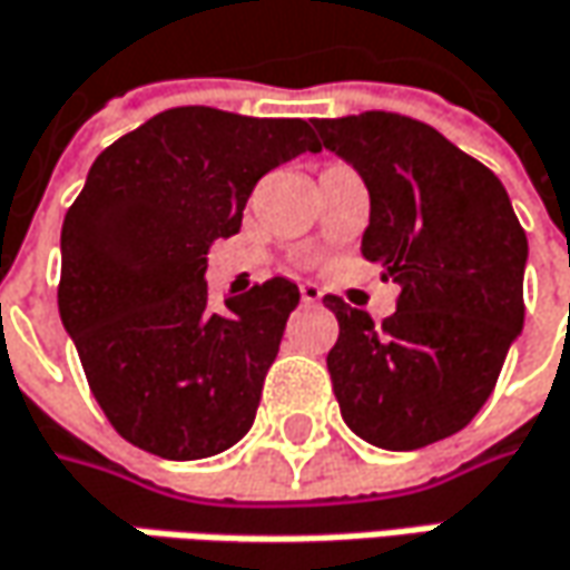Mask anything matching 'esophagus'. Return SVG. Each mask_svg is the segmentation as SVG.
<instances>
[{"mask_svg":"<svg viewBox=\"0 0 570 570\" xmlns=\"http://www.w3.org/2000/svg\"><path fill=\"white\" fill-rule=\"evenodd\" d=\"M299 296H303V303H322V289H318L316 284H303L299 286Z\"/></svg>","mask_w":570,"mask_h":570,"instance_id":"obj_1","label":"esophagus"}]
</instances>
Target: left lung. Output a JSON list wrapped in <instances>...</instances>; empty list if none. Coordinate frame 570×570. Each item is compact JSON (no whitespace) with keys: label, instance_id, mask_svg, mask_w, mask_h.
Listing matches in <instances>:
<instances>
[{"label":"left lung","instance_id":"1","mask_svg":"<svg viewBox=\"0 0 570 570\" xmlns=\"http://www.w3.org/2000/svg\"><path fill=\"white\" fill-rule=\"evenodd\" d=\"M318 148L352 164L371 196L367 261L400 284L374 325L338 296L325 364L342 419L386 452H413L464 429L487 403L522 332L529 242L503 184L416 118H313Z\"/></svg>","mask_w":570,"mask_h":570}]
</instances>
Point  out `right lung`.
<instances>
[{
    "label": "right lung",
    "mask_w": 570,
    "mask_h": 570,
    "mask_svg": "<svg viewBox=\"0 0 570 570\" xmlns=\"http://www.w3.org/2000/svg\"><path fill=\"white\" fill-rule=\"evenodd\" d=\"M318 151L303 118L167 109L96 157L60 232L57 306L121 439L170 461L252 429L299 289L286 277L209 309V245L242 228L254 184Z\"/></svg>",
    "instance_id": "1"
}]
</instances>
